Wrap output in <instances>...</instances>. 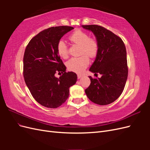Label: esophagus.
I'll list each match as a JSON object with an SVG mask.
<instances>
[{"label": "esophagus", "mask_w": 150, "mask_h": 150, "mask_svg": "<svg viewBox=\"0 0 150 150\" xmlns=\"http://www.w3.org/2000/svg\"><path fill=\"white\" fill-rule=\"evenodd\" d=\"M77 75H78V79H80V78H82V77H83V75L81 74H79V73H78Z\"/></svg>", "instance_id": "34e87169"}]
</instances>
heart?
Here are the masks:
<instances>
[{
	"label": "heart",
	"mask_w": 150,
	"mask_h": 150,
	"mask_svg": "<svg viewBox=\"0 0 150 150\" xmlns=\"http://www.w3.org/2000/svg\"><path fill=\"white\" fill-rule=\"evenodd\" d=\"M71 42L81 46V53L83 54L80 57H72L66 62L67 69L75 72H81L86 69L89 63L90 57H96L98 52V44L97 40L89 38V34L81 30L74 31L69 37ZM57 51L61 57L66 59L68 57L67 46L63 39L59 40L57 45Z\"/></svg>",
	"instance_id": "heart-1"
}]
</instances>
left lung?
<instances>
[{"mask_svg": "<svg viewBox=\"0 0 150 150\" xmlns=\"http://www.w3.org/2000/svg\"><path fill=\"white\" fill-rule=\"evenodd\" d=\"M91 31L98 44V52L89 71L101 77L93 79L85 89L86 96L99 105H107L116 101L122 93L128 78L126 50L122 39L111 31L98 25H82Z\"/></svg>", "mask_w": 150, "mask_h": 150, "instance_id": "8db88e82", "label": "left lung"}]
</instances>
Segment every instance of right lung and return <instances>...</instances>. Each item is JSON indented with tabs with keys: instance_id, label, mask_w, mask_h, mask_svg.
Segmentation results:
<instances>
[{
	"instance_id": "add662e5",
	"label": "right lung",
	"mask_w": 150,
	"mask_h": 150,
	"mask_svg": "<svg viewBox=\"0 0 150 150\" xmlns=\"http://www.w3.org/2000/svg\"><path fill=\"white\" fill-rule=\"evenodd\" d=\"M74 28L70 26L52 27L40 32L32 39L24 52V78L35 100L42 106L56 108L69 95V88L78 77L73 72H66L57 51V45L64 34ZM58 71L63 74L55 76Z\"/></svg>"
}]
</instances>
